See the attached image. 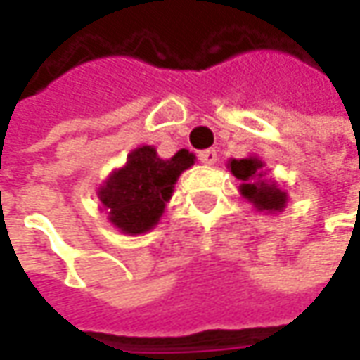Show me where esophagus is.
I'll use <instances>...</instances> for the list:
<instances>
[{
  "mask_svg": "<svg viewBox=\"0 0 360 360\" xmlns=\"http://www.w3.org/2000/svg\"><path fill=\"white\" fill-rule=\"evenodd\" d=\"M198 160H200L202 164H206V166H212L218 160V154H216V150H202L200 154H198Z\"/></svg>",
  "mask_w": 360,
  "mask_h": 360,
  "instance_id": "obj_1",
  "label": "esophagus"
}]
</instances>
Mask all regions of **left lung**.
<instances>
[{"mask_svg": "<svg viewBox=\"0 0 360 360\" xmlns=\"http://www.w3.org/2000/svg\"><path fill=\"white\" fill-rule=\"evenodd\" d=\"M230 172L234 178H238L240 184V194L248 202L255 204V208L262 212H281L286 206V192L283 188L276 186V182L264 180V162L256 156L242 160H230Z\"/></svg>", "mask_w": 360, "mask_h": 360, "instance_id": "obj_1", "label": "left lung"}]
</instances>
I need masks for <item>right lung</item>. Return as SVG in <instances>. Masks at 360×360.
Here are the masks:
<instances>
[{
    "mask_svg": "<svg viewBox=\"0 0 360 360\" xmlns=\"http://www.w3.org/2000/svg\"><path fill=\"white\" fill-rule=\"evenodd\" d=\"M194 164V154L178 150L162 160L154 146H140L128 154L126 166L110 174L98 190L108 220L124 234H144L158 224L166 202L172 198L180 174Z\"/></svg>",
    "mask_w": 360,
    "mask_h": 360,
    "instance_id": "add662e5",
    "label": "right lung"
}]
</instances>
